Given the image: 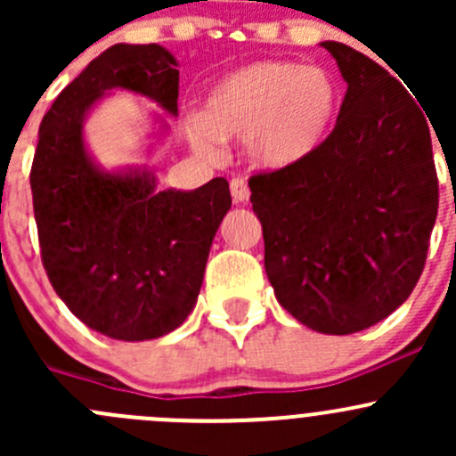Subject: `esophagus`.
<instances>
[{
    "mask_svg": "<svg viewBox=\"0 0 456 456\" xmlns=\"http://www.w3.org/2000/svg\"><path fill=\"white\" fill-rule=\"evenodd\" d=\"M229 190H232V196L236 202H247L251 196L245 178H232V183H229Z\"/></svg>",
    "mask_w": 456,
    "mask_h": 456,
    "instance_id": "obj_1",
    "label": "esophagus"
}]
</instances>
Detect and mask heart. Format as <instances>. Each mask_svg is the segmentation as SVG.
<instances>
[{"label": "heart", "mask_w": 456, "mask_h": 456, "mask_svg": "<svg viewBox=\"0 0 456 456\" xmlns=\"http://www.w3.org/2000/svg\"><path fill=\"white\" fill-rule=\"evenodd\" d=\"M342 108V90L322 68L287 59L242 66L211 87L205 117L190 123L200 154L214 156L220 139H245L262 169H291L329 141Z\"/></svg>", "instance_id": "1"}]
</instances>
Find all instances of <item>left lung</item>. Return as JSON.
I'll return each instance as SVG.
<instances>
[{
    "mask_svg": "<svg viewBox=\"0 0 456 456\" xmlns=\"http://www.w3.org/2000/svg\"><path fill=\"white\" fill-rule=\"evenodd\" d=\"M346 81L329 141L291 169L249 178L280 305L326 335L364 330L408 300L439 207L430 126L366 54L324 41Z\"/></svg>",
    "mask_w": 456,
    "mask_h": 456,
    "instance_id": "8db88e82",
    "label": "left lung"
}]
</instances>
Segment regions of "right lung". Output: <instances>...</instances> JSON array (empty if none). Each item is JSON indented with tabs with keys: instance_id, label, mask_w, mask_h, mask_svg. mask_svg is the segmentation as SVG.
Returning <instances> with one entry per match:
<instances>
[{
	"instance_id": "right-lung-1",
	"label": "right lung",
	"mask_w": 456,
	"mask_h": 456,
	"mask_svg": "<svg viewBox=\"0 0 456 456\" xmlns=\"http://www.w3.org/2000/svg\"><path fill=\"white\" fill-rule=\"evenodd\" d=\"M176 59L159 44H117L66 86L39 126L30 169L41 262L86 326L123 342L178 329L196 305L229 183L156 191L150 172H101L84 145L87 110L112 87L178 112Z\"/></svg>"
}]
</instances>
